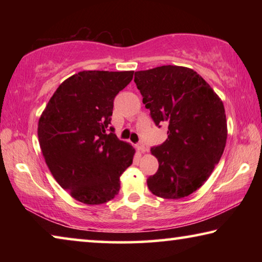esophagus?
Returning a JSON list of instances; mask_svg holds the SVG:
<instances>
[{"mask_svg":"<svg viewBox=\"0 0 262 262\" xmlns=\"http://www.w3.org/2000/svg\"><path fill=\"white\" fill-rule=\"evenodd\" d=\"M136 148H137V150H139V151H141V152H145V151H148L147 145H145L144 143H139V144H136Z\"/></svg>","mask_w":262,"mask_h":262,"instance_id":"34e87169","label":"esophagus"}]
</instances>
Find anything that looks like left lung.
<instances>
[{
    "label": "left lung",
    "mask_w": 262,
    "mask_h": 262,
    "mask_svg": "<svg viewBox=\"0 0 262 262\" xmlns=\"http://www.w3.org/2000/svg\"><path fill=\"white\" fill-rule=\"evenodd\" d=\"M134 82L156 126H168L166 141L151 148L159 166L147 180L150 192L171 200L188 196L206 183L223 155L228 136L223 103L186 67L141 70Z\"/></svg>",
    "instance_id": "obj_1"
}]
</instances>
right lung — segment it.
Returning a JSON list of instances; mask_svg holds the SVG:
<instances>
[{"label":"right lung","mask_w":262,"mask_h":262,"mask_svg":"<svg viewBox=\"0 0 262 262\" xmlns=\"http://www.w3.org/2000/svg\"><path fill=\"white\" fill-rule=\"evenodd\" d=\"M134 72L84 70L60 84L38 123L45 162L54 179L85 205H101L120 189L135 150L110 127L115 96Z\"/></svg>","instance_id":"1"}]
</instances>
